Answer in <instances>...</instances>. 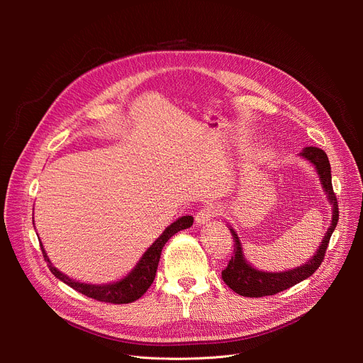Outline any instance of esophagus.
<instances>
[{"instance_id": "1", "label": "esophagus", "mask_w": 363, "mask_h": 363, "mask_svg": "<svg viewBox=\"0 0 363 363\" xmlns=\"http://www.w3.org/2000/svg\"><path fill=\"white\" fill-rule=\"evenodd\" d=\"M220 212V206L216 203H211L206 204L203 208L197 212L196 215V223H207L211 219H213L215 216H218Z\"/></svg>"}]
</instances>
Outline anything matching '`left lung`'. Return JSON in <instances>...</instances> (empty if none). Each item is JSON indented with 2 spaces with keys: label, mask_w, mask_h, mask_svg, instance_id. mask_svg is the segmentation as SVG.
I'll return each mask as SVG.
<instances>
[{
  "label": "left lung",
  "mask_w": 363,
  "mask_h": 363,
  "mask_svg": "<svg viewBox=\"0 0 363 363\" xmlns=\"http://www.w3.org/2000/svg\"><path fill=\"white\" fill-rule=\"evenodd\" d=\"M300 156L309 160L316 167L323 191H325L333 206L331 225L328 228L325 237L322 238V244L319 245L316 255L309 262L298 266V268L284 271V272H263L253 268L250 263H247L242 255L240 238L237 233L230 226V231L234 238V255L226 268L222 271V279L228 287L242 297L272 296L279 291L287 290L293 287V285L301 282L303 279L313 275L315 271L320 266L323 256H325L330 238L338 222V203H337V197L334 194L333 182H331V166L325 151L316 147H306L300 152Z\"/></svg>",
  "instance_id": "8db88e82"
}]
</instances>
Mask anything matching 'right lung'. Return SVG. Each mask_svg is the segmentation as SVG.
Wrapping results in <instances>:
<instances>
[{
  "mask_svg": "<svg viewBox=\"0 0 363 363\" xmlns=\"http://www.w3.org/2000/svg\"><path fill=\"white\" fill-rule=\"evenodd\" d=\"M193 222H194L193 216H182V218L177 219L174 223H170L163 231V234L148 247L147 252L143 255V257L140 259L135 268H133L125 278H122L116 282L103 284V285L84 284V282L70 279L67 275L62 274L59 269L54 268L44 250L43 242H40V244H41L44 259L48 264L50 271L52 272V275L55 278H59L60 281L67 284L69 287H72L73 290L79 291L84 296L91 297L94 300L104 301V303H113V304H125V303H132V301L138 300L150 289V285L152 284V281H155L162 249L164 247V244L167 242V240L170 237H174L177 233L186 230V228L191 226Z\"/></svg>",
  "mask_w": 363,
  "mask_h": 363,
  "instance_id": "1",
  "label": "right lung"
}]
</instances>
